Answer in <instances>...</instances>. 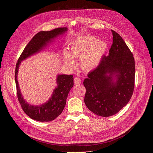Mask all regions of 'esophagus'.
<instances>
[{
    "label": "esophagus",
    "instance_id": "1",
    "mask_svg": "<svg viewBox=\"0 0 153 153\" xmlns=\"http://www.w3.org/2000/svg\"><path fill=\"white\" fill-rule=\"evenodd\" d=\"M81 82V79L79 77H75L74 78V84L75 85H78L79 84H80Z\"/></svg>",
    "mask_w": 153,
    "mask_h": 153
}]
</instances>
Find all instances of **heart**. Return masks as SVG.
I'll list each match as a JSON object with an SVG mask.
<instances>
[{"label": "heart", "mask_w": 153, "mask_h": 153, "mask_svg": "<svg viewBox=\"0 0 153 153\" xmlns=\"http://www.w3.org/2000/svg\"><path fill=\"white\" fill-rule=\"evenodd\" d=\"M107 45L103 41H96L91 36H80L71 41L69 52H64V62L68 68H73L76 62L74 58H80V66L89 71L98 65L105 55Z\"/></svg>", "instance_id": "1"}]
</instances>
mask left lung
<instances>
[{"instance_id":"left-lung-1","label":"left lung","mask_w":153,"mask_h":153,"mask_svg":"<svg viewBox=\"0 0 153 153\" xmlns=\"http://www.w3.org/2000/svg\"><path fill=\"white\" fill-rule=\"evenodd\" d=\"M112 32L113 43L108 55H103L98 66L84 81L85 104L92 112L102 117L112 116L126 106L135 86L133 53L121 36L113 30Z\"/></svg>"}]
</instances>
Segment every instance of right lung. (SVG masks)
I'll list each match as a JSON object with an SVG mask.
<instances>
[{"label":"right lung","mask_w":153,"mask_h":153,"mask_svg":"<svg viewBox=\"0 0 153 153\" xmlns=\"http://www.w3.org/2000/svg\"><path fill=\"white\" fill-rule=\"evenodd\" d=\"M67 30L66 27H59L50 31H41L37 33L27 45L18 60L15 69V82L18 100L24 112L31 119L41 122H48L56 119L62 113L66 105L69 91L73 86V76L58 75L57 87L55 89L52 98L47 103L40 106H32L27 103L23 98L17 80V74L21 61L39 52L47 43L60 34Z\"/></svg>","instance_id":"obj_1"}]
</instances>
